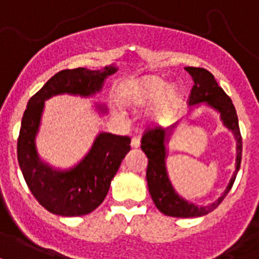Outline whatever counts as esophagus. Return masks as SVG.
<instances>
[{
	"label": "esophagus",
	"instance_id": "1",
	"mask_svg": "<svg viewBox=\"0 0 259 259\" xmlns=\"http://www.w3.org/2000/svg\"><path fill=\"white\" fill-rule=\"evenodd\" d=\"M131 146H132V148H139L140 147V139H139V138H132Z\"/></svg>",
	"mask_w": 259,
	"mask_h": 259
}]
</instances>
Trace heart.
<instances>
[{
    "label": "heart",
    "instance_id": "b5f03b06",
    "mask_svg": "<svg viewBox=\"0 0 259 259\" xmlns=\"http://www.w3.org/2000/svg\"><path fill=\"white\" fill-rule=\"evenodd\" d=\"M124 104L131 107H147L154 104L151 119L163 123L173 116L182 101V89L178 85H169L159 75H146L128 83L120 93Z\"/></svg>",
    "mask_w": 259,
    "mask_h": 259
}]
</instances>
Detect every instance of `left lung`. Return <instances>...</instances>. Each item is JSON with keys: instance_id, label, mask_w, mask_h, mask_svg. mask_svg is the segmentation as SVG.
<instances>
[{"instance_id": "obj_1", "label": "left lung", "mask_w": 259, "mask_h": 259, "mask_svg": "<svg viewBox=\"0 0 259 259\" xmlns=\"http://www.w3.org/2000/svg\"><path fill=\"white\" fill-rule=\"evenodd\" d=\"M193 79V88L189 96L190 107H197L200 104H205L206 107L212 108L220 115V120L226 128L232 132L236 140V158H235V171L232 174L231 180L226 186V189L218 200L206 205H196L193 202L188 201L176 192L173 184L170 181L166 158H167V144L170 138L176 131L180 123H176L173 127L167 130L154 128L148 130L142 138V150L148 159L147 178L148 192L158 209L167 216L173 218H198L209 213L223 201L230 189L234 185L236 174L239 171L240 159H242V136L239 131L238 116L231 98L224 93V90L218 85L215 77L208 70L201 67H185Z\"/></svg>"}]
</instances>
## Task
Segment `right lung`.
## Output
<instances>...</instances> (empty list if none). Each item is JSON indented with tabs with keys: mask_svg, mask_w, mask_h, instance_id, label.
Instances as JSON below:
<instances>
[{
	"mask_svg": "<svg viewBox=\"0 0 259 259\" xmlns=\"http://www.w3.org/2000/svg\"><path fill=\"white\" fill-rule=\"evenodd\" d=\"M116 71L115 65L101 70H62L28 101L17 142V159L32 194L51 213L73 218L93 212L107 197L112 180L131 150V139L100 132L77 165L57 169L40 158L36 147L46 101L59 94L93 97L101 92L105 79ZM96 109L100 115L108 113L104 104L97 102Z\"/></svg>",
	"mask_w": 259,
	"mask_h": 259,
	"instance_id": "right-lung-1",
	"label": "right lung"
}]
</instances>
